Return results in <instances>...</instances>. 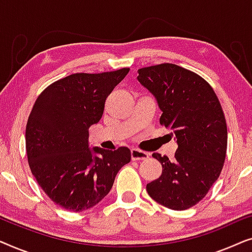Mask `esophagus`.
<instances>
[{"mask_svg":"<svg viewBox=\"0 0 252 252\" xmlns=\"http://www.w3.org/2000/svg\"><path fill=\"white\" fill-rule=\"evenodd\" d=\"M130 157H132L133 160H143L149 157V154L139 149H132L130 150Z\"/></svg>","mask_w":252,"mask_h":252,"instance_id":"1","label":"esophagus"}]
</instances>
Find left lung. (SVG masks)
<instances>
[{
	"mask_svg": "<svg viewBox=\"0 0 252 252\" xmlns=\"http://www.w3.org/2000/svg\"><path fill=\"white\" fill-rule=\"evenodd\" d=\"M137 80L157 99L160 125L170 128L178 149L174 159L155 153L161 175L147 185L153 199L172 210L191 208L205 197L221 173L227 125L215 91L202 77L175 64L137 71Z\"/></svg>",
	"mask_w": 252,
	"mask_h": 252,
	"instance_id": "1",
	"label": "left lung"
}]
</instances>
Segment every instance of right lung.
<instances>
[{
    "label": "right lung",
    "mask_w": 252,
    "mask_h": 252,
    "mask_svg": "<svg viewBox=\"0 0 252 252\" xmlns=\"http://www.w3.org/2000/svg\"><path fill=\"white\" fill-rule=\"evenodd\" d=\"M129 72L74 73L44 89L26 125V153L37 185L65 210L81 212L101 202L130 161L128 148L89 149L88 128L97 124L105 99Z\"/></svg>",
    "instance_id": "1"
}]
</instances>
